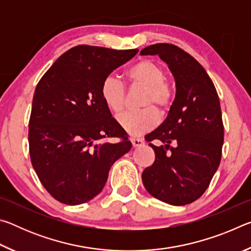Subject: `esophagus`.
Listing matches in <instances>:
<instances>
[{
  "mask_svg": "<svg viewBox=\"0 0 251 251\" xmlns=\"http://www.w3.org/2000/svg\"><path fill=\"white\" fill-rule=\"evenodd\" d=\"M130 142L133 144V147H141L145 144L142 138H130Z\"/></svg>",
  "mask_w": 251,
  "mask_h": 251,
  "instance_id": "34e87169",
  "label": "esophagus"
}]
</instances>
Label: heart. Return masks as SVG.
Wrapping results in <instances>:
<instances>
[{
	"mask_svg": "<svg viewBox=\"0 0 251 251\" xmlns=\"http://www.w3.org/2000/svg\"><path fill=\"white\" fill-rule=\"evenodd\" d=\"M127 78L133 86L145 88L139 100L142 109L126 112L117 117L121 126L131 136L142 135L154 128L159 114H165L173 101V91L166 79L163 67L151 59H142L127 72ZM100 94L106 106L114 113H120L126 104V88L115 76L108 75L103 79Z\"/></svg>",
	"mask_w": 251,
	"mask_h": 251,
	"instance_id": "obj_1",
	"label": "heart"
}]
</instances>
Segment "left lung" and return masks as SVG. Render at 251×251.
<instances>
[{"label":"left lung","instance_id":"obj_1","mask_svg":"<svg viewBox=\"0 0 251 251\" xmlns=\"http://www.w3.org/2000/svg\"><path fill=\"white\" fill-rule=\"evenodd\" d=\"M142 55H158L171 70L176 95L166 120L145 136L155 161L142 174L152 197L184 206L201 196L222 159L224 125L219 97L205 69L176 45L154 44ZM173 143L174 147L170 145Z\"/></svg>","mask_w":251,"mask_h":251}]
</instances>
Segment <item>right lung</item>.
<instances>
[{"label":"right lung","mask_w":251,"mask_h":251,"mask_svg":"<svg viewBox=\"0 0 251 251\" xmlns=\"http://www.w3.org/2000/svg\"><path fill=\"white\" fill-rule=\"evenodd\" d=\"M137 52L75 46L37 84L28 125L29 156L42 185L59 202L80 205L97 196L112 165L130 151L100 86ZM108 137L122 141L105 142Z\"/></svg>","instance_id":"obj_1"}]
</instances>
